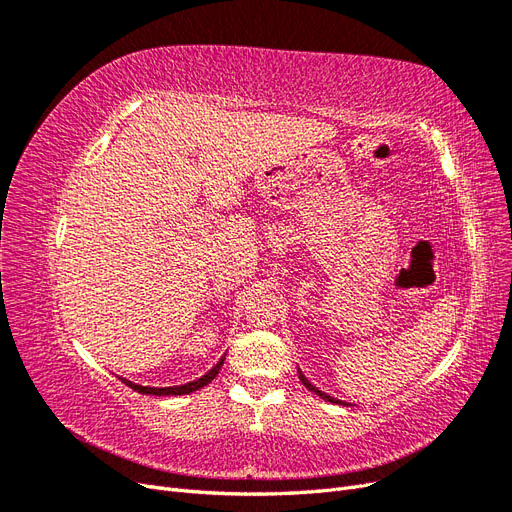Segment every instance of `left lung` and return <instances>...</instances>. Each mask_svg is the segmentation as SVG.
Returning <instances> with one entry per match:
<instances>
[{
	"label": "left lung",
	"mask_w": 512,
	"mask_h": 512,
	"mask_svg": "<svg viewBox=\"0 0 512 512\" xmlns=\"http://www.w3.org/2000/svg\"><path fill=\"white\" fill-rule=\"evenodd\" d=\"M299 380H301V382H303V384L307 386V389H309V391H312V393H316V395H318L320 399H324V401H331V404H339V406H350V404H346V401H342V399H335V397H331L329 393H322L320 389H316V386H314L312 382H309V380L305 378V374H303V371H301V369H299Z\"/></svg>",
	"instance_id": "8db88e82"
}]
</instances>
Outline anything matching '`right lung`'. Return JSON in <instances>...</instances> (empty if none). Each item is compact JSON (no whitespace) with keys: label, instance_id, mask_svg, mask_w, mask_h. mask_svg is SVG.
Listing matches in <instances>:
<instances>
[{"label":"right lung","instance_id":"obj_1","mask_svg":"<svg viewBox=\"0 0 512 512\" xmlns=\"http://www.w3.org/2000/svg\"><path fill=\"white\" fill-rule=\"evenodd\" d=\"M224 359L226 356H222V359L215 363L205 376H200L198 380H192V382H188V384H175V386H143V384H136V382H132V380H128V378H121V382H126L130 389H134V391H138V393H143V395H158V397H170V395H190V393H194V391H198V389H203V386H207L215 376L220 374V367L224 365Z\"/></svg>","mask_w":512,"mask_h":512}]
</instances>
